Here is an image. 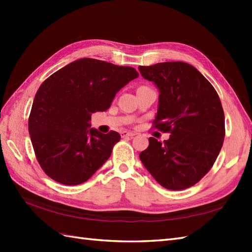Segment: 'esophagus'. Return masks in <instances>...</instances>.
<instances>
[{"label":"esophagus","instance_id":"obj_1","mask_svg":"<svg viewBox=\"0 0 252 252\" xmlns=\"http://www.w3.org/2000/svg\"><path fill=\"white\" fill-rule=\"evenodd\" d=\"M120 134H121V137H133L134 135H136L134 132H127V131H122Z\"/></svg>","mask_w":252,"mask_h":252}]
</instances>
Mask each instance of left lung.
<instances>
[{
	"instance_id": "8db88e82",
	"label": "left lung",
	"mask_w": 252,
	"mask_h": 252,
	"mask_svg": "<svg viewBox=\"0 0 252 252\" xmlns=\"http://www.w3.org/2000/svg\"><path fill=\"white\" fill-rule=\"evenodd\" d=\"M138 70L160 92L153 127L171 134L163 143L149 137L141 161L164 189H189L210 171L223 146L225 118L220 97L187 63H160Z\"/></svg>"
}]
</instances>
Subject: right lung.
Returning <instances> with one entry per match:
<instances>
[{"mask_svg":"<svg viewBox=\"0 0 252 252\" xmlns=\"http://www.w3.org/2000/svg\"><path fill=\"white\" fill-rule=\"evenodd\" d=\"M137 77L132 67L81 58L41 84L28 127L36 160L47 176L63 185L82 184L106 162L121 136L91 129V116L108 109L118 91Z\"/></svg>","mask_w":252,"mask_h":252,"instance_id":"obj_1","label":"right lung"}]
</instances>
